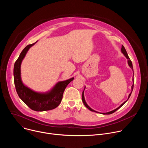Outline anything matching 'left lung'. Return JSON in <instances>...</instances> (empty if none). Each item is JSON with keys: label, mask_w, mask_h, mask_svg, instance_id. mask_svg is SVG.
Wrapping results in <instances>:
<instances>
[{"label": "left lung", "mask_w": 148, "mask_h": 148, "mask_svg": "<svg viewBox=\"0 0 148 148\" xmlns=\"http://www.w3.org/2000/svg\"><path fill=\"white\" fill-rule=\"evenodd\" d=\"M121 51H122V53L125 55V56L126 57V58H127L128 60V64H129V66H130V67L132 69V70L134 71V69H133V66H132V61H131V60H130V57H129V56H128V54H127V52H126V50H125V47H124V46L122 45V48H121ZM133 80H134V78H133ZM134 84H133V85L132 86V91H133V88H134ZM132 92L130 94V95H129V97H128V99L130 98V96H131V93H132ZM82 102H83V103H84V105H85V106L89 110H90L91 111H92V112H97V111H95L94 110H92L88 105L87 104V103H86V101H85V99H84V91L82 92ZM127 101H125L123 103H122L120 106L118 107V108H117L116 109H115V110H113V111H110V112H107V113H102V114H112V113H114V112H115L116 111H117L118 109H119L122 105L126 102Z\"/></svg>", "instance_id": "1"}]
</instances>
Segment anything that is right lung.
Masks as SVG:
<instances>
[{
    "label": "right lung",
    "mask_w": 148,
    "mask_h": 148,
    "mask_svg": "<svg viewBox=\"0 0 148 148\" xmlns=\"http://www.w3.org/2000/svg\"><path fill=\"white\" fill-rule=\"evenodd\" d=\"M36 42L27 45L21 52L16 61L13 70L14 82L18 97L30 109L36 111H45L53 110L58 106L66 87L74 79V78L58 82L54 88L47 94L36 92L25 86L20 77L21 63L29 49Z\"/></svg>",
    "instance_id": "obj_1"
}]
</instances>
